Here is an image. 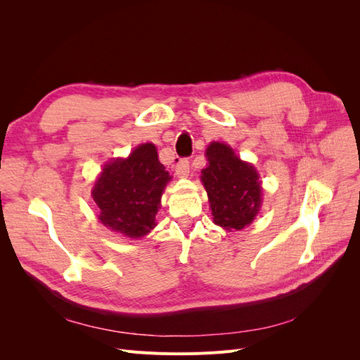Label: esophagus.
Listing matches in <instances>:
<instances>
[{"mask_svg":"<svg viewBox=\"0 0 360 360\" xmlns=\"http://www.w3.org/2000/svg\"><path fill=\"white\" fill-rule=\"evenodd\" d=\"M174 171L179 177H186L189 174V160L188 159H180L176 165H174Z\"/></svg>","mask_w":360,"mask_h":360,"instance_id":"34e87169","label":"esophagus"}]
</instances>
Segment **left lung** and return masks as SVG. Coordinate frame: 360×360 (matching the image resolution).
I'll list each match as a JSON object with an SVG mask.
<instances>
[{
    "mask_svg": "<svg viewBox=\"0 0 360 360\" xmlns=\"http://www.w3.org/2000/svg\"><path fill=\"white\" fill-rule=\"evenodd\" d=\"M205 156L209 165L201 171V180L210 201L213 222L230 231L242 230L259 210L258 174L226 144L212 143Z\"/></svg>",
    "mask_w": 360,
    "mask_h": 360,
    "instance_id": "left-lung-1",
    "label": "left lung"
}]
</instances>
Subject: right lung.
<instances>
[{"label":"right lung","mask_w":360,"mask_h":360,"mask_svg":"<svg viewBox=\"0 0 360 360\" xmlns=\"http://www.w3.org/2000/svg\"><path fill=\"white\" fill-rule=\"evenodd\" d=\"M169 180L153 144L139 146L127 159L108 163L93 188L101 222L127 237L146 236L156 225L162 192Z\"/></svg>","instance_id":"right-lung-1"}]
</instances>
